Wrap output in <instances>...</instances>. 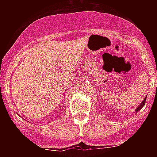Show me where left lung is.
I'll list each match as a JSON object with an SVG mask.
<instances>
[{"label":"left lung","mask_w":157,"mask_h":157,"mask_svg":"<svg viewBox=\"0 0 157 157\" xmlns=\"http://www.w3.org/2000/svg\"><path fill=\"white\" fill-rule=\"evenodd\" d=\"M145 101H146V98H145V99L143 100V101H142V102H141V103L140 104V105H139V106H138V108H137V109H135V112H138V111H140V110H141V109H142V108H143V106H144V105H145Z\"/></svg>","instance_id":"left-lung-1"}]
</instances>
